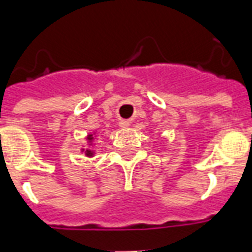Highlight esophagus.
<instances>
[{"mask_svg":"<svg viewBox=\"0 0 252 252\" xmlns=\"http://www.w3.org/2000/svg\"><path fill=\"white\" fill-rule=\"evenodd\" d=\"M129 126V123L128 122H126V120H123V122H120V126H122V128H126V126Z\"/></svg>","mask_w":252,"mask_h":252,"instance_id":"1","label":"esophagus"}]
</instances>
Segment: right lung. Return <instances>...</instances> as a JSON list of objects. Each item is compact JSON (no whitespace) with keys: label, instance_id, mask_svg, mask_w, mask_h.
I'll list each match as a JSON object with an SVG mask.
<instances>
[{"label":"right lung","instance_id":"1","mask_svg":"<svg viewBox=\"0 0 252 252\" xmlns=\"http://www.w3.org/2000/svg\"><path fill=\"white\" fill-rule=\"evenodd\" d=\"M87 140H88V144H89V145L93 144L94 134H88ZM83 151H84V153H85V155H87V157H89V158H91V157H93V155H94V151L91 150V149H87V150H85V149H83Z\"/></svg>","mask_w":252,"mask_h":252}]
</instances>
